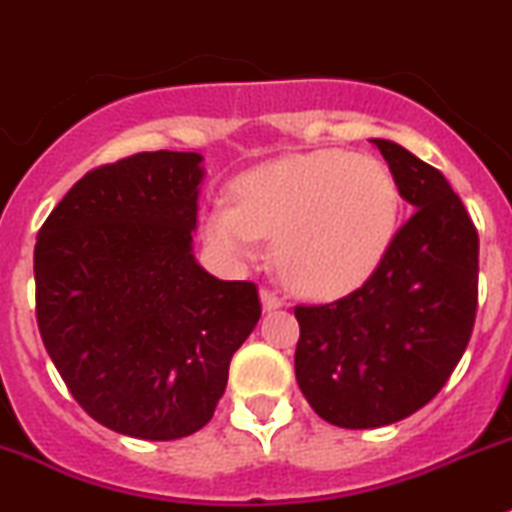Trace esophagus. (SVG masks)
Instances as JSON below:
<instances>
[{"label":"esophagus","instance_id":"esophagus-1","mask_svg":"<svg viewBox=\"0 0 512 512\" xmlns=\"http://www.w3.org/2000/svg\"><path fill=\"white\" fill-rule=\"evenodd\" d=\"M260 298H262V308H265V311H278V308L283 306V298H280L278 293H273V290L262 288Z\"/></svg>","mask_w":512,"mask_h":512}]
</instances>
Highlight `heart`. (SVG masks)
<instances>
[{"mask_svg":"<svg viewBox=\"0 0 512 512\" xmlns=\"http://www.w3.org/2000/svg\"><path fill=\"white\" fill-rule=\"evenodd\" d=\"M400 227V186L372 155L342 147L285 155L239 178L232 204L201 216L206 245L252 262L273 239L280 278L313 298L342 296L370 280Z\"/></svg>","mask_w":512,"mask_h":512,"instance_id":"heart-1","label":"heart"}]
</instances>
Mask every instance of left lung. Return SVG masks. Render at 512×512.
<instances>
[{
	"instance_id": "left-lung-1",
	"label": "left lung",
	"mask_w": 512,
	"mask_h": 512,
	"mask_svg": "<svg viewBox=\"0 0 512 512\" xmlns=\"http://www.w3.org/2000/svg\"><path fill=\"white\" fill-rule=\"evenodd\" d=\"M372 142L416 211L362 288L296 306L298 388L339 428L388 426L423 408L462 359L477 313L480 237L462 199L434 165Z\"/></svg>"
}]
</instances>
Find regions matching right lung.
I'll return each instance as SVG.
<instances>
[{"label":"right lung","instance_id":"obj_1","mask_svg":"<svg viewBox=\"0 0 512 512\" xmlns=\"http://www.w3.org/2000/svg\"><path fill=\"white\" fill-rule=\"evenodd\" d=\"M201 160L158 150L89 170L35 242L55 370L94 421L135 439L204 428L262 313L255 283L214 278L191 252Z\"/></svg>","mask_w":512,"mask_h":512}]
</instances>
